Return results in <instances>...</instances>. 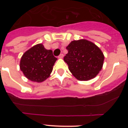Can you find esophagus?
Segmentation results:
<instances>
[{"label":"esophagus","mask_w":128,"mask_h":128,"mask_svg":"<svg viewBox=\"0 0 128 128\" xmlns=\"http://www.w3.org/2000/svg\"><path fill=\"white\" fill-rule=\"evenodd\" d=\"M63 56H64L63 54H60V55H59L58 58H63Z\"/></svg>","instance_id":"34e87169"}]
</instances>
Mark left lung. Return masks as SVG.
Masks as SVG:
<instances>
[{"instance_id": "1", "label": "left lung", "mask_w": 128, "mask_h": 128, "mask_svg": "<svg viewBox=\"0 0 128 128\" xmlns=\"http://www.w3.org/2000/svg\"><path fill=\"white\" fill-rule=\"evenodd\" d=\"M68 53L63 60L74 76L88 81L98 75L102 67L104 55L94 44L86 40L71 42L66 47Z\"/></svg>"}]
</instances>
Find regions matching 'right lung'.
Here are the masks:
<instances>
[{"mask_svg": "<svg viewBox=\"0 0 128 128\" xmlns=\"http://www.w3.org/2000/svg\"><path fill=\"white\" fill-rule=\"evenodd\" d=\"M56 60L51 50L46 49L42 44H38L23 54L20 70L30 81L42 82L50 76Z\"/></svg>", "mask_w": 128, "mask_h": 128, "instance_id": "obj_1", "label": "right lung"}]
</instances>
